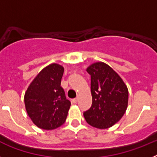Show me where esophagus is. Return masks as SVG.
<instances>
[{
	"label": "esophagus",
	"instance_id": "esophagus-1",
	"mask_svg": "<svg viewBox=\"0 0 157 157\" xmlns=\"http://www.w3.org/2000/svg\"><path fill=\"white\" fill-rule=\"evenodd\" d=\"M78 101V98H75V99L72 100V102H73V103H75V104L77 103Z\"/></svg>",
	"mask_w": 157,
	"mask_h": 157
}]
</instances>
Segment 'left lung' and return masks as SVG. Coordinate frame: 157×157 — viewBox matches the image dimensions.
Returning a JSON list of instances; mask_svg holds the SVG:
<instances>
[{
  "label": "left lung",
  "instance_id": "1",
  "mask_svg": "<svg viewBox=\"0 0 157 157\" xmlns=\"http://www.w3.org/2000/svg\"><path fill=\"white\" fill-rule=\"evenodd\" d=\"M86 71L91 75L92 105L83 116L92 127L109 128L125 114L128 89L118 73L104 62L92 63Z\"/></svg>",
  "mask_w": 157,
  "mask_h": 157
}]
</instances>
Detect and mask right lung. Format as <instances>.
Returning a JSON list of instances; mask_svg holds the SVG:
<instances>
[{"label":"right lung","mask_w":157,"mask_h":157,"mask_svg":"<svg viewBox=\"0 0 157 157\" xmlns=\"http://www.w3.org/2000/svg\"><path fill=\"white\" fill-rule=\"evenodd\" d=\"M64 68L51 63L42 69L25 92L26 111L32 122L43 130H54L66 121L71 102L60 86Z\"/></svg>","instance_id":"add662e5"}]
</instances>
